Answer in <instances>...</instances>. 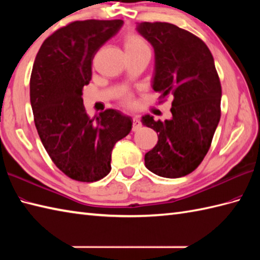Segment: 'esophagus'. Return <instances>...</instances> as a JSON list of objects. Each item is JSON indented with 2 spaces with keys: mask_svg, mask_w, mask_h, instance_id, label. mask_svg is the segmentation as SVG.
<instances>
[{
  "mask_svg": "<svg viewBox=\"0 0 260 260\" xmlns=\"http://www.w3.org/2000/svg\"><path fill=\"white\" fill-rule=\"evenodd\" d=\"M142 127V123L141 120L139 119V117L137 116H135V117H133V131L134 132H137Z\"/></svg>",
  "mask_w": 260,
  "mask_h": 260,
  "instance_id": "obj_1",
  "label": "esophagus"
}]
</instances>
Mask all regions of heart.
<instances>
[{
  "label": "heart",
  "instance_id": "obj_1",
  "mask_svg": "<svg viewBox=\"0 0 260 260\" xmlns=\"http://www.w3.org/2000/svg\"><path fill=\"white\" fill-rule=\"evenodd\" d=\"M124 46H125V49L127 52L150 50L145 39L142 36H140L139 33H135V32L126 33L124 37ZM121 102H123L125 105H132V103H133V99H132L131 95L127 93V95H124L123 98H121Z\"/></svg>",
  "mask_w": 260,
  "mask_h": 260
}]
</instances>
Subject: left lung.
<instances>
[{"label":"left lung","instance_id":"1","mask_svg":"<svg viewBox=\"0 0 260 260\" xmlns=\"http://www.w3.org/2000/svg\"><path fill=\"white\" fill-rule=\"evenodd\" d=\"M155 51L153 89L163 103L170 95L172 118L142 123L158 141L145 154V167L163 178L193 172L207 155L221 116V84L213 57L200 38L168 22H142L137 27Z\"/></svg>","mask_w":260,"mask_h":260}]
</instances>
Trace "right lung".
Segmentation results:
<instances>
[{
  "instance_id": "1",
  "label": "right lung",
  "mask_w": 260,
  "mask_h": 260,
  "mask_svg": "<svg viewBox=\"0 0 260 260\" xmlns=\"http://www.w3.org/2000/svg\"><path fill=\"white\" fill-rule=\"evenodd\" d=\"M123 23L70 22L43 41L33 63L30 102L38 134L54 165L76 181L105 178L116 142L132 129V118L115 109L90 118L81 97L91 79L93 57Z\"/></svg>"
}]
</instances>
